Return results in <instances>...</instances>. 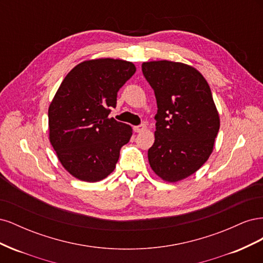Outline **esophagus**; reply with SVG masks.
Instances as JSON below:
<instances>
[{"instance_id":"esophagus-1","label":"esophagus","mask_w":263,"mask_h":263,"mask_svg":"<svg viewBox=\"0 0 263 263\" xmlns=\"http://www.w3.org/2000/svg\"><path fill=\"white\" fill-rule=\"evenodd\" d=\"M134 130L136 132V133H141V132H144V130H146V125H139V126H135L134 127Z\"/></svg>"}]
</instances>
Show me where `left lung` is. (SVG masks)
<instances>
[{
  "label": "left lung",
  "mask_w": 263,
  "mask_h": 263,
  "mask_svg": "<svg viewBox=\"0 0 263 263\" xmlns=\"http://www.w3.org/2000/svg\"><path fill=\"white\" fill-rule=\"evenodd\" d=\"M141 68L158 106L149 164L165 182L184 180L208 161L219 130L211 87L200 71L186 63L147 61Z\"/></svg>",
  "instance_id": "8db88e82"
}]
</instances>
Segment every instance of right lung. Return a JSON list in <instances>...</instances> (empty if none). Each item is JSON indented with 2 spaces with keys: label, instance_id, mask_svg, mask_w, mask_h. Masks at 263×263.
Masks as SVG:
<instances>
[{
  "label": "right lung",
  "instance_id": "obj_1",
  "mask_svg": "<svg viewBox=\"0 0 263 263\" xmlns=\"http://www.w3.org/2000/svg\"><path fill=\"white\" fill-rule=\"evenodd\" d=\"M136 72L133 62L113 58L85 60L63 79L48 108L49 141L71 176L99 182L115 169L121 147L133 128L108 117L117 92Z\"/></svg>",
  "mask_w": 263,
  "mask_h": 263
}]
</instances>
